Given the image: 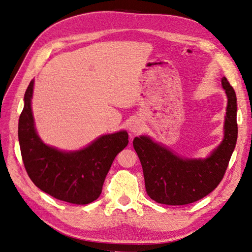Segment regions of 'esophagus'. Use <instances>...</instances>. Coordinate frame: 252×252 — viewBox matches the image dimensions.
I'll use <instances>...</instances> for the list:
<instances>
[{"label":"esophagus","mask_w":252,"mask_h":252,"mask_svg":"<svg viewBox=\"0 0 252 252\" xmlns=\"http://www.w3.org/2000/svg\"><path fill=\"white\" fill-rule=\"evenodd\" d=\"M143 127V123L141 120H134L131 122L130 126H129V130H130L132 133H136L139 132Z\"/></svg>","instance_id":"obj_1"}]
</instances>
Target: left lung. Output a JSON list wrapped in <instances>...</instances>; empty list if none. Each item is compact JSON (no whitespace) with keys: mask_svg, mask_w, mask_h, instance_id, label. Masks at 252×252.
<instances>
[{"mask_svg":"<svg viewBox=\"0 0 252 252\" xmlns=\"http://www.w3.org/2000/svg\"><path fill=\"white\" fill-rule=\"evenodd\" d=\"M228 98L224 139L206 158H185L155 143L149 136L134 138L133 148L142 164L145 187L150 199L165 205H187L203 199L224 178L238 139L236 95L222 78Z\"/></svg>","mask_w":252,"mask_h":252,"instance_id":"1","label":"left lung"}]
</instances>
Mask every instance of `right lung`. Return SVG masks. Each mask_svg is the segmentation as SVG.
<instances>
[{
  "mask_svg": "<svg viewBox=\"0 0 252 252\" xmlns=\"http://www.w3.org/2000/svg\"><path fill=\"white\" fill-rule=\"evenodd\" d=\"M33 81L24 95L19 120V142L25 169L33 184L55 199L86 205L96 200L114 158L128 145L122 130L97 138L77 151H61L44 144L37 135L32 111Z\"/></svg>",
  "mask_w": 252,
  "mask_h": 252,
  "instance_id": "1",
  "label": "right lung"
}]
</instances>
